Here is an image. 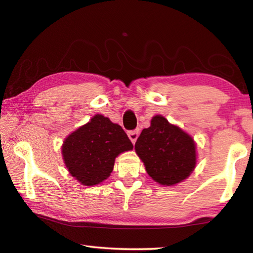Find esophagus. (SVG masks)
Wrapping results in <instances>:
<instances>
[{"instance_id":"1","label":"esophagus","mask_w":253,"mask_h":253,"mask_svg":"<svg viewBox=\"0 0 253 253\" xmlns=\"http://www.w3.org/2000/svg\"><path fill=\"white\" fill-rule=\"evenodd\" d=\"M127 135H128V137H129L130 141H131L132 143H135V142L137 141L138 137H139V130L137 129V130H131V131H128V132H127Z\"/></svg>"}]
</instances>
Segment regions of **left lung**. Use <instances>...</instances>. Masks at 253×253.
<instances>
[{
  "label": "left lung",
  "mask_w": 253,
  "mask_h": 253,
  "mask_svg": "<svg viewBox=\"0 0 253 253\" xmlns=\"http://www.w3.org/2000/svg\"><path fill=\"white\" fill-rule=\"evenodd\" d=\"M196 149L193 138L162 115L152 117L135 144L149 176L163 186L177 185L190 176L197 165Z\"/></svg>",
  "instance_id": "left-lung-1"
}]
</instances>
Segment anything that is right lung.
<instances>
[{"label": "right lung", "mask_w": 253, "mask_h": 253, "mask_svg": "<svg viewBox=\"0 0 253 253\" xmlns=\"http://www.w3.org/2000/svg\"><path fill=\"white\" fill-rule=\"evenodd\" d=\"M132 148L118 124L96 114L65 138L62 155L75 179L84 186H95L109 178L118 155Z\"/></svg>", "instance_id": "right-lung-1"}]
</instances>
